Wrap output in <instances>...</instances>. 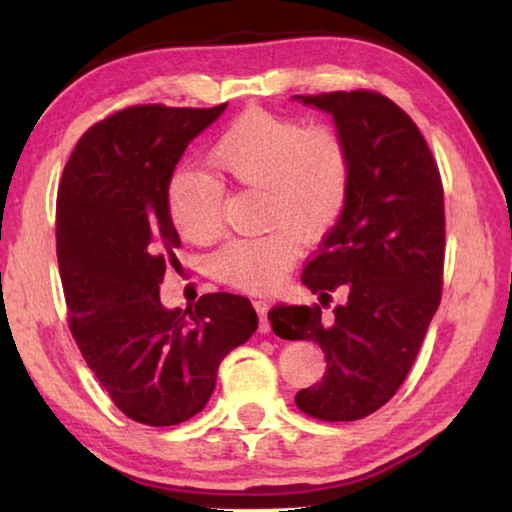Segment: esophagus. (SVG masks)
<instances>
[{"label": "esophagus", "instance_id": "obj_1", "mask_svg": "<svg viewBox=\"0 0 512 512\" xmlns=\"http://www.w3.org/2000/svg\"><path fill=\"white\" fill-rule=\"evenodd\" d=\"M253 305H255L257 314H259V332L268 334V332H271V323H268V305H266V300L257 298V300H253Z\"/></svg>", "mask_w": 512, "mask_h": 512}]
</instances>
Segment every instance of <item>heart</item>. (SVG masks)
<instances>
[{
  "label": "heart",
  "instance_id": "b5f03b06",
  "mask_svg": "<svg viewBox=\"0 0 512 512\" xmlns=\"http://www.w3.org/2000/svg\"><path fill=\"white\" fill-rule=\"evenodd\" d=\"M216 178L262 189L259 223L266 235L235 239L212 259L223 282L244 291L273 287L293 262L302 239H320L348 205L352 153L339 131L250 110L216 137L207 151ZM196 169H178L167 187L169 216L180 235L207 241L219 235L223 187Z\"/></svg>",
  "mask_w": 512,
  "mask_h": 512
}]
</instances>
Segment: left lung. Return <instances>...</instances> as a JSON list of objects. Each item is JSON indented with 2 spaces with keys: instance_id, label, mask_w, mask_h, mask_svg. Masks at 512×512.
Here are the masks:
<instances>
[{
  "instance_id": "left-lung-1",
  "label": "left lung",
  "mask_w": 512,
  "mask_h": 512,
  "mask_svg": "<svg viewBox=\"0 0 512 512\" xmlns=\"http://www.w3.org/2000/svg\"><path fill=\"white\" fill-rule=\"evenodd\" d=\"M332 115L352 153L348 205L302 273L320 304L339 286L346 302L329 321L319 305H275L273 332L314 341L323 381L296 395L300 411L327 422L375 413L409 375L440 305L445 259L443 183L418 126L375 92L293 97Z\"/></svg>"
}]
</instances>
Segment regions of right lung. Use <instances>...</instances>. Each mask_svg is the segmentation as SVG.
<instances>
[{
    "label": "right lung",
    "instance_id": "obj_1",
    "mask_svg": "<svg viewBox=\"0 0 512 512\" xmlns=\"http://www.w3.org/2000/svg\"><path fill=\"white\" fill-rule=\"evenodd\" d=\"M225 106L121 110L81 137L58 187L56 253L69 329L119 411L151 427L203 411L219 363L257 329L250 300L235 293H207L185 311L160 302L180 246L169 180Z\"/></svg>",
    "mask_w": 512,
    "mask_h": 512
}]
</instances>
